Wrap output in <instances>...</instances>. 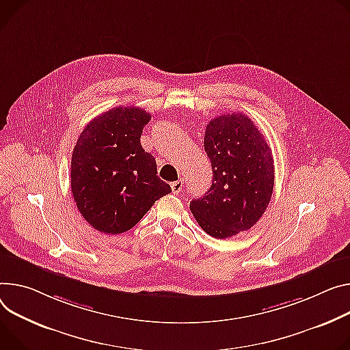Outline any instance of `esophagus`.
Segmentation results:
<instances>
[{
	"mask_svg": "<svg viewBox=\"0 0 350 350\" xmlns=\"http://www.w3.org/2000/svg\"><path fill=\"white\" fill-rule=\"evenodd\" d=\"M170 187H172V193H173V194H180L181 189H183V181H181V180L174 181V183L170 184Z\"/></svg>",
	"mask_w": 350,
	"mask_h": 350,
	"instance_id": "obj_1",
	"label": "esophagus"
}]
</instances>
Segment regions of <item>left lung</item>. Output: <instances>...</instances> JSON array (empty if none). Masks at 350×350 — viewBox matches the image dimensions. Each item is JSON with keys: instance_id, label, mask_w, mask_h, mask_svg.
I'll return each instance as SVG.
<instances>
[{"instance_id": "obj_1", "label": "left lung", "mask_w": 350, "mask_h": 350, "mask_svg": "<svg viewBox=\"0 0 350 350\" xmlns=\"http://www.w3.org/2000/svg\"><path fill=\"white\" fill-rule=\"evenodd\" d=\"M204 148L213 180L208 193L189 202L209 236L228 239L257 224L273 191L271 148L245 114L219 116L206 125Z\"/></svg>"}]
</instances>
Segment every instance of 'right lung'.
<instances>
[{
	"label": "right lung",
	"mask_w": 350,
	"mask_h": 350,
	"mask_svg": "<svg viewBox=\"0 0 350 350\" xmlns=\"http://www.w3.org/2000/svg\"><path fill=\"white\" fill-rule=\"evenodd\" d=\"M149 120L144 109L120 106L93 118L81 133L71 159V189L93 229L106 234L130 230L172 193L141 145Z\"/></svg>",
	"instance_id": "right-lung-1"
}]
</instances>
